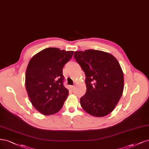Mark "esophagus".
<instances>
[{"label":"esophagus","mask_w":149,"mask_h":149,"mask_svg":"<svg viewBox=\"0 0 149 149\" xmlns=\"http://www.w3.org/2000/svg\"><path fill=\"white\" fill-rule=\"evenodd\" d=\"M74 88H75V87H74V85H71V86H70V89H71L72 90H74Z\"/></svg>","instance_id":"esophagus-1"}]
</instances>
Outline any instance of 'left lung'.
I'll return each mask as SVG.
<instances>
[{
    "label": "left lung",
    "mask_w": 149,
    "mask_h": 149,
    "mask_svg": "<svg viewBox=\"0 0 149 149\" xmlns=\"http://www.w3.org/2000/svg\"><path fill=\"white\" fill-rule=\"evenodd\" d=\"M74 56L86 77L87 91L80 100L81 107L92 116H107L123 92L124 75L118 61L111 54L94 49L75 51Z\"/></svg>",
    "instance_id": "1"
}]
</instances>
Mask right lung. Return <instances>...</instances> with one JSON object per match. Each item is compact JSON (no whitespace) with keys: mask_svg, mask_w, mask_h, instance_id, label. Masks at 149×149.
I'll return each mask as SVG.
<instances>
[{"mask_svg":"<svg viewBox=\"0 0 149 149\" xmlns=\"http://www.w3.org/2000/svg\"><path fill=\"white\" fill-rule=\"evenodd\" d=\"M74 51L49 47L33 56L25 74V87L33 106L44 115L58 112L69 95L62 69Z\"/></svg>","mask_w":149,"mask_h":149,"instance_id":"right-lung-1","label":"right lung"}]
</instances>
